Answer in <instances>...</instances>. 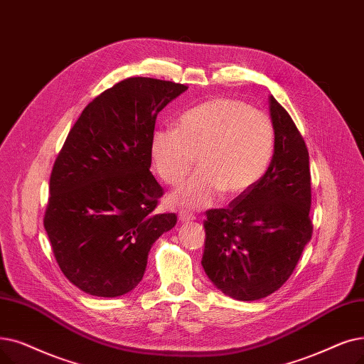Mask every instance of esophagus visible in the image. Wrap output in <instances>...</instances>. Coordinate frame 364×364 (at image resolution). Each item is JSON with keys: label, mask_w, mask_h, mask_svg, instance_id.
I'll return each mask as SVG.
<instances>
[{"label": "esophagus", "mask_w": 364, "mask_h": 364, "mask_svg": "<svg viewBox=\"0 0 364 364\" xmlns=\"http://www.w3.org/2000/svg\"><path fill=\"white\" fill-rule=\"evenodd\" d=\"M178 220L181 221V223H188V221H193L195 220V215L191 214V213H187V211H181L178 214Z\"/></svg>", "instance_id": "1"}]
</instances>
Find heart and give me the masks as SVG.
I'll list each match as a JSON object with an SVG mask.
<instances>
[{
    "instance_id": "heart-1",
    "label": "heart",
    "mask_w": 364,
    "mask_h": 364,
    "mask_svg": "<svg viewBox=\"0 0 364 364\" xmlns=\"http://www.w3.org/2000/svg\"><path fill=\"white\" fill-rule=\"evenodd\" d=\"M274 150V124L263 112L233 98H215L186 112L178 129H157L150 154L171 186L184 180L199 156L200 169L169 196L172 205L199 211L226 192L245 195L264 173Z\"/></svg>"
}]
</instances>
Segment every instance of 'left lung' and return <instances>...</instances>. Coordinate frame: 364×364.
<instances>
[{
	"mask_svg": "<svg viewBox=\"0 0 364 364\" xmlns=\"http://www.w3.org/2000/svg\"><path fill=\"white\" fill-rule=\"evenodd\" d=\"M274 156L264 176L228 208L210 210L202 266L236 300H259L293 274L312 235L309 154L290 114L269 97Z\"/></svg>",
	"mask_w": 364,
	"mask_h": 364,
	"instance_id": "left-lung-1",
	"label": "left lung"
}]
</instances>
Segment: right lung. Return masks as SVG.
<instances>
[{
	"mask_svg": "<svg viewBox=\"0 0 364 364\" xmlns=\"http://www.w3.org/2000/svg\"><path fill=\"white\" fill-rule=\"evenodd\" d=\"M187 86L131 77L95 98L53 165L44 215L60 271L75 287L117 297L143 279L151 245L177 223L156 214L162 187L150 172L159 112Z\"/></svg>",
	"mask_w": 364,
	"mask_h": 364,
	"instance_id": "add662e5",
	"label": "right lung"
}]
</instances>
